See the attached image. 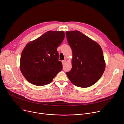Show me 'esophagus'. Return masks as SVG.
<instances>
[{
    "instance_id": "1",
    "label": "esophagus",
    "mask_w": 124,
    "mask_h": 124,
    "mask_svg": "<svg viewBox=\"0 0 124 124\" xmlns=\"http://www.w3.org/2000/svg\"><path fill=\"white\" fill-rule=\"evenodd\" d=\"M66 60H63L62 61V65H64L65 64V63H66Z\"/></svg>"
}]
</instances>
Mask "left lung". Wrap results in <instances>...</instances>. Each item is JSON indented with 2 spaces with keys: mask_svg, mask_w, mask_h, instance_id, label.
<instances>
[{
  "mask_svg": "<svg viewBox=\"0 0 124 124\" xmlns=\"http://www.w3.org/2000/svg\"><path fill=\"white\" fill-rule=\"evenodd\" d=\"M66 35L73 54L72 66L66 73L67 77L76 86H92L100 79L105 70L101 46L79 31H68Z\"/></svg>",
  "mask_w": 124,
  "mask_h": 124,
  "instance_id": "left-lung-1",
  "label": "left lung"
}]
</instances>
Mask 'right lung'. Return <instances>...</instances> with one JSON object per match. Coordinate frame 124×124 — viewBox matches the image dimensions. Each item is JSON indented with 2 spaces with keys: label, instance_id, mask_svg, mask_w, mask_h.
Wrapping results in <instances>:
<instances>
[{
  "label": "right lung",
  "instance_id": "add662e5",
  "mask_svg": "<svg viewBox=\"0 0 124 124\" xmlns=\"http://www.w3.org/2000/svg\"><path fill=\"white\" fill-rule=\"evenodd\" d=\"M64 37L63 31H50L26 45L21 56L20 69L29 82L47 85L62 70L57 48Z\"/></svg>",
  "mask_w": 124,
  "mask_h": 124
}]
</instances>
